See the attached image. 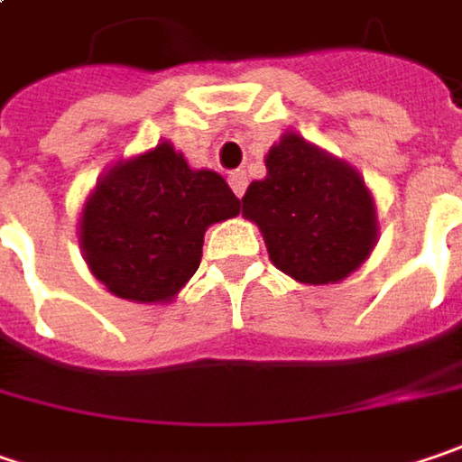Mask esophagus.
Wrapping results in <instances>:
<instances>
[{
	"label": "esophagus",
	"mask_w": 462,
	"mask_h": 462,
	"mask_svg": "<svg viewBox=\"0 0 462 462\" xmlns=\"http://www.w3.org/2000/svg\"><path fill=\"white\" fill-rule=\"evenodd\" d=\"M228 184H231L234 195L244 197V192H246V173H244V171H231V173H228Z\"/></svg>",
	"instance_id": "34e87169"
}]
</instances>
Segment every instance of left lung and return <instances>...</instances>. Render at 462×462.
<instances>
[{"instance_id": "8db88e82", "label": "left lung", "mask_w": 462, "mask_h": 462, "mask_svg": "<svg viewBox=\"0 0 462 462\" xmlns=\"http://www.w3.org/2000/svg\"><path fill=\"white\" fill-rule=\"evenodd\" d=\"M265 166V179L242 197V210L260 226L273 265L310 286L351 275L377 242L364 179L299 134H283Z\"/></svg>"}]
</instances>
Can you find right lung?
Returning <instances> with one entry per match:
<instances>
[{
    "instance_id": "right-lung-1",
    "label": "right lung",
    "mask_w": 462,
    "mask_h": 462,
    "mask_svg": "<svg viewBox=\"0 0 462 462\" xmlns=\"http://www.w3.org/2000/svg\"><path fill=\"white\" fill-rule=\"evenodd\" d=\"M242 202L216 171H192L161 143L116 163L85 202V263L129 301H171L195 275L210 223L239 216Z\"/></svg>"
}]
</instances>
